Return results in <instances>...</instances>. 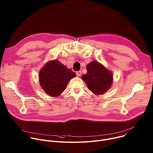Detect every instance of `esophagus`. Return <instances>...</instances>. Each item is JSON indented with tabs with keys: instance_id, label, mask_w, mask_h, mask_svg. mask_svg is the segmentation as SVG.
<instances>
[{
	"instance_id": "1",
	"label": "esophagus",
	"mask_w": 153,
	"mask_h": 153,
	"mask_svg": "<svg viewBox=\"0 0 153 153\" xmlns=\"http://www.w3.org/2000/svg\"><path fill=\"white\" fill-rule=\"evenodd\" d=\"M76 75L78 76H79L81 75V71H78V72H76Z\"/></svg>"
}]
</instances>
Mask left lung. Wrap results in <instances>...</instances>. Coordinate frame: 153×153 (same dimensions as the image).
<instances>
[{"instance_id": "8db88e82", "label": "left lung", "mask_w": 153, "mask_h": 153, "mask_svg": "<svg viewBox=\"0 0 153 153\" xmlns=\"http://www.w3.org/2000/svg\"><path fill=\"white\" fill-rule=\"evenodd\" d=\"M86 69L87 74L82 75L81 78L93 94L102 95L111 88L113 75L103 64L93 61L87 65Z\"/></svg>"}]
</instances>
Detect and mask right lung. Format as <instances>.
<instances>
[{
  "instance_id": "add662e5",
  "label": "right lung",
  "mask_w": 153,
  "mask_h": 153,
  "mask_svg": "<svg viewBox=\"0 0 153 153\" xmlns=\"http://www.w3.org/2000/svg\"><path fill=\"white\" fill-rule=\"evenodd\" d=\"M76 74L58 60L48 61L39 73V81L43 91L51 97H58L65 89Z\"/></svg>"
}]
</instances>
